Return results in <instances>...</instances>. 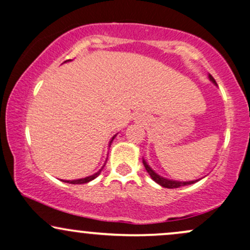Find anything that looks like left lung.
Returning a JSON list of instances; mask_svg holds the SVG:
<instances>
[{
	"instance_id": "8db88e82",
	"label": "left lung",
	"mask_w": 250,
	"mask_h": 250,
	"mask_svg": "<svg viewBox=\"0 0 250 250\" xmlns=\"http://www.w3.org/2000/svg\"><path fill=\"white\" fill-rule=\"evenodd\" d=\"M209 80H210L211 82L214 83V84H216V81H215L214 80V77L211 76V75H209ZM143 166H145V168H146V170L148 171V174L150 175V177L151 179H153L155 182L156 183H159L160 186H162V187H165V188H169V189H173V188H180V187H183V186H188V185H193V183H195V182H197V181H200V180H195V181H174V180H168V179H166V177H162V176H160L159 174H156L155 173V171L153 170V169H151L150 167H149L148 166V163L145 161V160H143Z\"/></svg>"
}]
</instances>
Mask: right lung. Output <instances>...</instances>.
<instances>
[{"label":"right lung","instance_id":"1","mask_svg":"<svg viewBox=\"0 0 250 250\" xmlns=\"http://www.w3.org/2000/svg\"><path fill=\"white\" fill-rule=\"evenodd\" d=\"M116 137V135H114L113 137H111V140L110 141H109V147H110V145H111V142H113V140L115 139ZM107 162V161H105ZM105 162H104V165L102 166V168L100 169L99 171H97V173H95V174H93V175H90V176H87V177H83V179H79V180H71V181H67V180H64L63 181V182H67V183H71V185H82V183H88V182H90V181H93L94 179H96L97 176H99L100 174H101V171H102V169L104 168V166H105Z\"/></svg>","mask_w":250,"mask_h":250}]
</instances>
